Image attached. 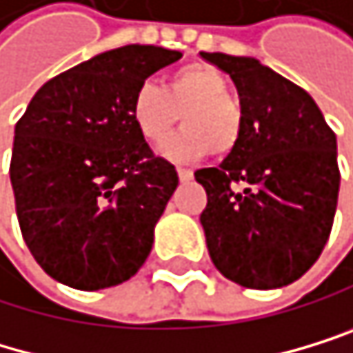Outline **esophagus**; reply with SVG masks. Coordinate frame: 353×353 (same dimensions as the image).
Masks as SVG:
<instances>
[{
	"label": "esophagus",
	"instance_id": "esophagus-1",
	"mask_svg": "<svg viewBox=\"0 0 353 353\" xmlns=\"http://www.w3.org/2000/svg\"><path fill=\"white\" fill-rule=\"evenodd\" d=\"M178 175H180V180H182V182H188V180H193V171H191V169L178 167Z\"/></svg>",
	"mask_w": 353,
	"mask_h": 353
}]
</instances>
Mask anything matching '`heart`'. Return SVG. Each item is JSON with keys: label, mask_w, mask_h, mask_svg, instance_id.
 <instances>
[{"label": "heart", "mask_w": 353, "mask_h": 353, "mask_svg": "<svg viewBox=\"0 0 353 353\" xmlns=\"http://www.w3.org/2000/svg\"><path fill=\"white\" fill-rule=\"evenodd\" d=\"M130 114L152 145L165 141L182 114L186 128L162 147V154L178 162H197L210 152L225 156L243 134V110L230 97L225 75L199 62L173 71L165 86L143 82L132 95Z\"/></svg>", "instance_id": "obj_1"}]
</instances>
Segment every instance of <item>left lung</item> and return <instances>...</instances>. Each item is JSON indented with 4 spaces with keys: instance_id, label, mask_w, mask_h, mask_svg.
<instances>
[{
    "instance_id": "left-lung-1",
    "label": "left lung",
    "mask_w": 353,
    "mask_h": 353,
    "mask_svg": "<svg viewBox=\"0 0 353 353\" xmlns=\"http://www.w3.org/2000/svg\"><path fill=\"white\" fill-rule=\"evenodd\" d=\"M236 84L239 145L195 171L208 203L199 221L214 267L245 288H280L321 256L339 201L336 137L319 105L260 60L199 54Z\"/></svg>"
}]
</instances>
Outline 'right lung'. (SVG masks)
<instances>
[{
    "instance_id": "add662e5",
    "label": "right lung",
    "mask_w": 353,
    "mask_h": 353,
    "mask_svg": "<svg viewBox=\"0 0 353 353\" xmlns=\"http://www.w3.org/2000/svg\"><path fill=\"white\" fill-rule=\"evenodd\" d=\"M182 54L125 45L45 82L14 125L21 234L47 276L80 291L130 280L147 260L178 171L134 128L132 95Z\"/></svg>"
}]
</instances>
